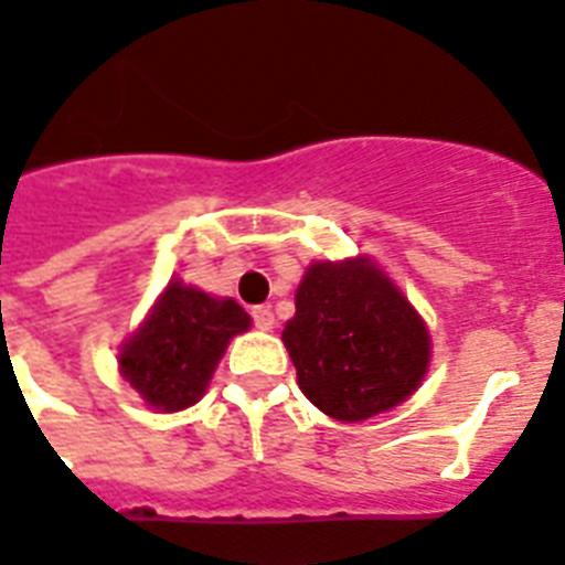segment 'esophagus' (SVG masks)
<instances>
[{"label": "esophagus", "instance_id": "34e87169", "mask_svg": "<svg viewBox=\"0 0 565 565\" xmlns=\"http://www.w3.org/2000/svg\"><path fill=\"white\" fill-rule=\"evenodd\" d=\"M252 319H255V328L258 330H273L275 316L269 307H252Z\"/></svg>", "mask_w": 565, "mask_h": 565}]
</instances>
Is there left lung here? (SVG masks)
I'll return each mask as SVG.
<instances>
[{
	"mask_svg": "<svg viewBox=\"0 0 565 565\" xmlns=\"http://www.w3.org/2000/svg\"><path fill=\"white\" fill-rule=\"evenodd\" d=\"M281 339L298 388L342 424L409 401L433 360L424 316L369 255L313 260L298 281L296 316Z\"/></svg>",
	"mask_w": 565,
	"mask_h": 565,
	"instance_id": "1",
	"label": "left lung"
}]
</instances>
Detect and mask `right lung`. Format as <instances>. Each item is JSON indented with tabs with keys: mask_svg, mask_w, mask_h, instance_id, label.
<instances>
[{
	"mask_svg": "<svg viewBox=\"0 0 565 565\" xmlns=\"http://www.w3.org/2000/svg\"><path fill=\"white\" fill-rule=\"evenodd\" d=\"M249 328V313L235 298L171 278L145 322L118 348V371L145 406L182 412L209 392L228 342Z\"/></svg>",
	"mask_w": 565,
	"mask_h": 565,
	"instance_id": "1",
	"label": "right lung"
}]
</instances>
